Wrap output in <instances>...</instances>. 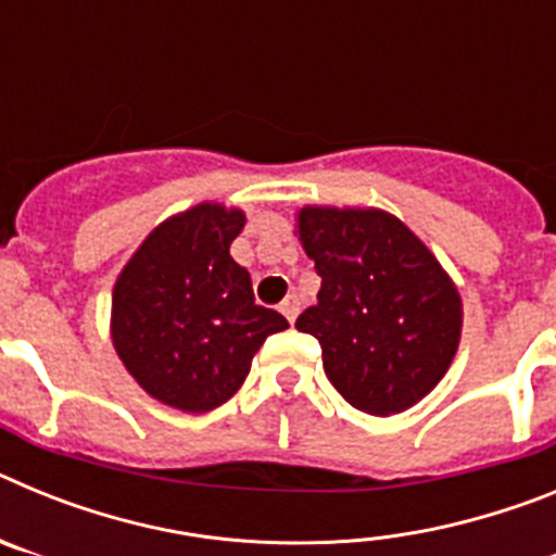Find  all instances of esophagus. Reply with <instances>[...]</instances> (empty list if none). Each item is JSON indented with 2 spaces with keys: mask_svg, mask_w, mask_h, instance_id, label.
Masks as SVG:
<instances>
[{
  "mask_svg": "<svg viewBox=\"0 0 556 556\" xmlns=\"http://www.w3.org/2000/svg\"><path fill=\"white\" fill-rule=\"evenodd\" d=\"M281 312L289 323L298 320V314H301V298H298V294H289L287 301L281 303Z\"/></svg>",
  "mask_w": 556,
  "mask_h": 556,
  "instance_id": "1",
  "label": "esophagus"
}]
</instances>
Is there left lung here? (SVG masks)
Instances as JSON below:
<instances>
[{"label":"left lung","instance_id":"8db88e82","mask_svg":"<svg viewBox=\"0 0 556 556\" xmlns=\"http://www.w3.org/2000/svg\"><path fill=\"white\" fill-rule=\"evenodd\" d=\"M294 233L323 278L294 326L320 339L328 381L367 415L415 406L459 348L451 275L390 211L303 205Z\"/></svg>","mask_w":556,"mask_h":556}]
</instances>
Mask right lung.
I'll return each mask as SVG.
<instances>
[{
	"label": "right lung",
	"mask_w": 556,
	"mask_h": 556,
	"mask_svg": "<svg viewBox=\"0 0 556 556\" xmlns=\"http://www.w3.org/2000/svg\"><path fill=\"white\" fill-rule=\"evenodd\" d=\"M244 211L198 203L152 228L113 283L111 339L136 384L172 409L225 404L287 317L255 306L230 242Z\"/></svg>",
	"instance_id": "add662e5"
}]
</instances>
